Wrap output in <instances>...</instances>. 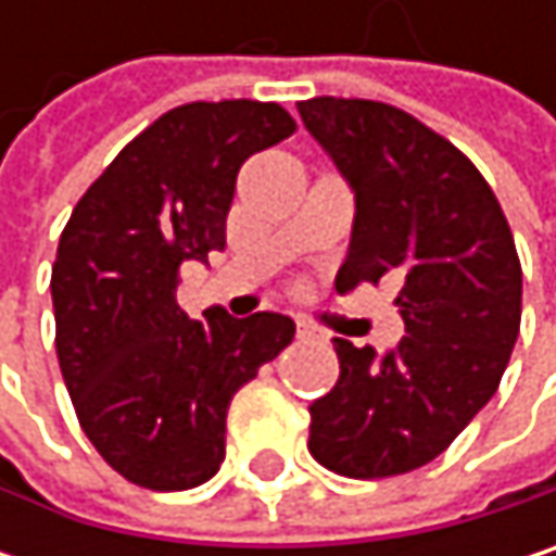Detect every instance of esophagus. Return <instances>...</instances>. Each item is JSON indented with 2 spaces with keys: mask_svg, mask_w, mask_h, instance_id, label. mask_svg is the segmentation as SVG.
Listing matches in <instances>:
<instances>
[{
  "mask_svg": "<svg viewBox=\"0 0 556 556\" xmlns=\"http://www.w3.org/2000/svg\"><path fill=\"white\" fill-rule=\"evenodd\" d=\"M295 334H299V338H321V331H318L312 321H305V318L295 321Z\"/></svg>",
  "mask_w": 556,
  "mask_h": 556,
  "instance_id": "34e87169",
  "label": "esophagus"
}]
</instances>
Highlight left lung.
<instances>
[{
	"label": "left lung",
	"mask_w": 556,
	"mask_h": 556,
	"mask_svg": "<svg viewBox=\"0 0 556 556\" xmlns=\"http://www.w3.org/2000/svg\"><path fill=\"white\" fill-rule=\"evenodd\" d=\"M354 192L334 286H399L395 348L334 338L341 377L308 405L312 457L354 480L425 467L493 399L521 321V264L500 199L451 141L370 99L299 102Z\"/></svg>",
	"instance_id": "1"
}]
</instances>
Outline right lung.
<instances>
[{"label":"right lung","mask_w":556,"mask_h":556,"mask_svg":"<svg viewBox=\"0 0 556 556\" xmlns=\"http://www.w3.org/2000/svg\"><path fill=\"white\" fill-rule=\"evenodd\" d=\"M295 122L277 102H189L141 131L76 202L56 244V361L76 418L125 480L176 493L225 460L235 392L292 341L289 315L205 321L179 302V267L225 251L241 164Z\"/></svg>","instance_id":"obj_1"}]
</instances>
